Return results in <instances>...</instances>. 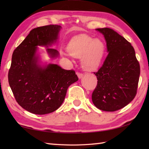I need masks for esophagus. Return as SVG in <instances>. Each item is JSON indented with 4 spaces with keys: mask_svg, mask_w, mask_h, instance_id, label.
Wrapping results in <instances>:
<instances>
[{
    "mask_svg": "<svg viewBox=\"0 0 149 149\" xmlns=\"http://www.w3.org/2000/svg\"><path fill=\"white\" fill-rule=\"evenodd\" d=\"M76 74H77V77H78L79 79L83 77V74H81V73H79V72H77Z\"/></svg>",
    "mask_w": 149,
    "mask_h": 149,
    "instance_id": "34e87169",
    "label": "esophagus"
}]
</instances>
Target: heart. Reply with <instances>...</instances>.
<instances>
[{
  "instance_id": "obj_1",
  "label": "heart",
  "mask_w": 149,
  "mask_h": 149,
  "mask_svg": "<svg viewBox=\"0 0 149 149\" xmlns=\"http://www.w3.org/2000/svg\"><path fill=\"white\" fill-rule=\"evenodd\" d=\"M68 54L75 58H81V65L86 71H95L99 68L104 58V43L86 34L73 37L66 47Z\"/></svg>"
}]
</instances>
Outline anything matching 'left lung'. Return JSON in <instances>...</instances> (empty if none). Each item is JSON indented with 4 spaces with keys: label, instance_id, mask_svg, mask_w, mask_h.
Returning a JSON list of instances; mask_svg holds the SVG:
<instances>
[{
    "label": "left lung",
    "instance_id": "1",
    "mask_svg": "<svg viewBox=\"0 0 149 149\" xmlns=\"http://www.w3.org/2000/svg\"><path fill=\"white\" fill-rule=\"evenodd\" d=\"M106 40L108 55L94 73L97 86L92 101L98 109L115 111L123 108L136 96L140 74V64L131 44L109 28L96 29Z\"/></svg>",
    "mask_w": 149,
    "mask_h": 149
}]
</instances>
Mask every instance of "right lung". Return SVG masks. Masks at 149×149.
Listing matches in <instances>:
<instances>
[{"mask_svg":"<svg viewBox=\"0 0 149 149\" xmlns=\"http://www.w3.org/2000/svg\"><path fill=\"white\" fill-rule=\"evenodd\" d=\"M61 29L58 25L34 28L13 53L9 86L19 105L36 115L58 109L70 85L78 81L74 70L42 61L38 47H45L50 58L59 57L58 50L49 47L58 42Z\"/></svg>","mask_w":149,"mask_h":149,"instance_id":"add662e5","label":"right lung"}]
</instances>
